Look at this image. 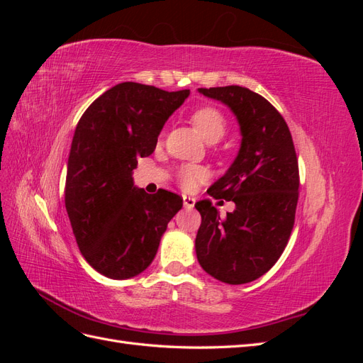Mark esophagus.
<instances>
[{
	"label": "esophagus",
	"instance_id": "esophagus-1",
	"mask_svg": "<svg viewBox=\"0 0 363 363\" xmlns=\"http://www.w3.org/2000/svg\"><path fill=\"white\" fill-rule=\"evenodd\" d=\"M183 206L184 208H192L195 206V199H192V196H188V195H183Z\"/></svg>",
	"mask_w": 363,
	"mask_h": 363
}]
</instances>
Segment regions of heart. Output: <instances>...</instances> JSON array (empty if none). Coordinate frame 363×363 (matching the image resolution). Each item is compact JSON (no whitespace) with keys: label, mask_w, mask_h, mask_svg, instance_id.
I'll use <instances>...</instances> for the list:
<instances>
[{"label":"heart","mask_w":363,"mask_h":363,"mask_svg":"<svg viewBox=\"0 0 363 363\" xmlns=\"http://www.w3.org/2000/svg\"><path fill=\"white\" fill-rule=\"evenodd\" d=\"M192 124L199 130L201 138L208 142V144H215L221 139L227 131V121L224 115L215 107L206 106L195 111L191 116ZM203 177V171L196 167H184L180 171V182L184 188H191L196 182H200Z\"/></svg>","instance_id":"obj_1"}]
</instances>
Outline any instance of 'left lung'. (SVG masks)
<instances>
[{
    "label": "left lung",
    "instance_id": "obj_1",
    "mask_svg": "<svg viewBox=\"0 0 363 363\" xmlns=\"http://www.w3.org/2000/svg\"><path fill=\"white\" fill-rule=\"evenodd\" d=\"M199 92L232 111L242 139L233 163L207 189L233 201L235 211L221 216L211 201L195 204L201 215L196 259L219 281L250 283L274 267L292 232L300 186L292 136L274 106L247 87Z\"/></svg>",
    "mask_w": 363,
    "mask_h": 363
}]
</instances>
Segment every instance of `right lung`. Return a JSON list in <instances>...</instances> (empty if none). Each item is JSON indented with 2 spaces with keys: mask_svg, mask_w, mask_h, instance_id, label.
<instances>
[{
  "mask_svg": "<svg viewBox=\"0 0 363 363\" xmlns=\"http://www.w3.org/2000/svg\"><path fill=\"white\" fill-rule=\"evenodd\" d=\"M189 94L119 83L98 96L77 124L65 206L83 257L108 279L144 272L183 206L177 194L136 188L133 169L139 157L155 151L164 123Z\"/></svg>",
  "mask_w": 363,
  "mask_h": 363,
  "instance_id": "right-lung-1",
  "label": "right lung"
}]
</instances>
